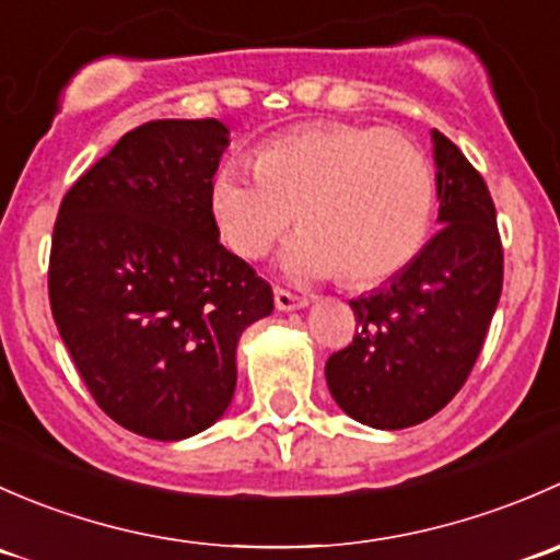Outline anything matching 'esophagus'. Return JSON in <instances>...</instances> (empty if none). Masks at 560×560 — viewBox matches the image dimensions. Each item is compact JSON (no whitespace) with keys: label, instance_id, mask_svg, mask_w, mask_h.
Returning a JSON list of instances; mask_svg holds the SVG:
<instances>
[{"label":"esophagus","instance_id":"34e87169","mask_svg":"<svg viewBox=\"0 0 560 560\" xmlns=\"http://www.w3.org/2000/svg\"><path fill=\"white\" fill-rule=\"evenodd\" d=\"M273 301H276V308H279V312H298V308H306L308 303H312L308 298L292 295V292H287V290H276Z\"/></svg>","mask_w":560,"mask_h":560}]
</instances>
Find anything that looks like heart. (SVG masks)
Returning <instances> with one entry per match:
<instances>
[{
	"label": "heart",
	"mask_w": 560,
	"mask_h": 560,
	"mask_svg": "<svg viewBox=\"0 0 560 560\" xmlns=\"http://www.w3.org/2000/svg\"><path fill=\"white\" fill-rule=\"evenodd\" d=\"M295 211L303 230L281 252L287 279L349 273L354 284H374L425 246L436 175L409 138L360 124L295 129L265 143L254 167L224 162L213 175V222L238 257H262Z\"/></svg>",
	"instance_id": "1"
}]
</instances>
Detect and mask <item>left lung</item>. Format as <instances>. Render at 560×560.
<instances>
[{"instance_id":"8db88e82","label":"left lung","mask_w":560,"mask_h":560,"mask_svg":"<svg viewBox=\"0 0 560 560\" xmlns=\"http://www.w3.org/2000/svg\"><path fill=\"white\" fill-rule=\"evenodd\" d=\"M439 233L382 287L349 301L354 341L325 363L352 420L400 431L442 411L471 374L504 284L495 206L482 175L439 129Z\"/></svg>"}]
</instances>
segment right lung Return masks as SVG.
<instances>
[{"mask_svg":"<svg viewBox=\"0 0 560 560\" xmlns=\"http://www.w3.org/2000/svg\"><path fill=\"white\" fill-rule=\"evenodd\" d=\"M228 145L217 118L143 124L72 184L54 228L61 341L100 409L156 442L228 411L241 336L273 312L268 281L219 244L211 184Z\"/></svg>","mask_w":560,"mask_h":560,"instance_id":"1","label":"right lung"}]
</instances>
